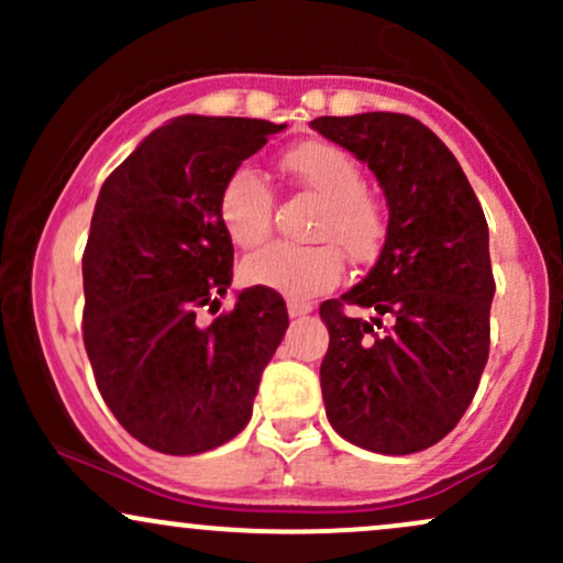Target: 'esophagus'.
I'll list each match as a JSON object with an SVG mask.
<instances>
[{
  "label": "esophagus",
  "mask_w": 563,
  "mask_h": 563,
  "mask_svg": "<svg viewBox=\"0 0 563 563\" xmlns=\"http://www.w3.org/2000/svg\"><path fill=\"white\" fill-rule=\"evenodd\" d=\"M307 312H312V303L288 299V314H290V318H299V314H307Z\"/></svg>",
  "instance_id": "1"
}]
</instances>
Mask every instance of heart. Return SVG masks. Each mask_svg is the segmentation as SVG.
Returning a JSON list of instances; mask_svg holds the SVG:
<instances>
[{"label":"heart","instance_id":"obj_1","mask_svg":"<svg viewBox=\"0 0 563 563\" xmlns=\"http://www.w3.org/2000/svg\"><path fill=\"white\" fill-rule=\"evenodd\" d=\"M283 172L320 200L312 241L318 245L273 243L243 262L245 283L307 301L339 286L344 256L367 264L380 254L389 219L380 198L365 190V172L344 147L331 142H303L280 161ZM219 222L230 241L254 249L273 232L275 196L260 172L241 166L224 179L217 200Z\"/></svg>","mask_w":563,"mask_h":563}]
</instances>
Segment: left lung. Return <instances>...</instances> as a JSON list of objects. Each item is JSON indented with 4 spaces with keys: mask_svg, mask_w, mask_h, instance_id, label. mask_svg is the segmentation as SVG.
Listing matches in <instances>:
<instances>
[{
    "mask_svg": "<svg viewBox=\"0 0 563 563\" xmlns=\"http://www.w3.org/2000/svg\"><path fill=\"white\" fill-rule=\"evenodd\" d=\"M312 129L365 161L389 203L376 267L320 303L328 421L357 448L410 455L448 437L479 389L495 296L487 219L448 145L412 115H320Z\"/></svg>",
    "mask_w": 563,
    "mask_h": 563,
    "instance_id": "left-lung-1",
    "label": "left lung"
}]
</instances>
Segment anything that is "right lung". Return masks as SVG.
<instances>
[{
	"label": "right lung",
	"mask_w": 563,
	"mask_h": 563,
	"mask_svg": "<svg viewBox=\"0 0 563 563\" xmlns=\"http://www.w3.org/2000/svg\"><path fill=\"white\" fill-rule=\"evenodd\" d=\"M286 124L183 115L158 126L100 187L84 249V349L106 405L151 450L196 455L249 423L262 371L288 328L277 290L232 280L219 222L224 179Z\"/></svg>",
	"instance_id": "add662e5"
}]
</instances>
